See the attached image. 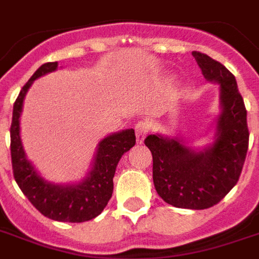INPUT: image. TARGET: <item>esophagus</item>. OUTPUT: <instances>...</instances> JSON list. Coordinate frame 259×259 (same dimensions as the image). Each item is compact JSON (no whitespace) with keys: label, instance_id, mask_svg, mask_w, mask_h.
Returning a JSON list of instances; mask_svg holds the SVG:
<instances>
[{"label":"esophagus","instance_id":"34e87169","mask_svg":"<svg viewBox=\"0 0 259 259\" xmlns=\"http://www.w3.org/2000/svg\"><path fill=\"white\" fill-rule=\"evenodd\" d=\"M148 132H149V123L145 121L138 122L137 125H136V138H137V144H142V142H144Z\"/></svg>","mask_w":259,"mask_h":259}]
</instances>
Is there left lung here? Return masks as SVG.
<instances>
[{"label":"left lung","instance_id":"left-lung-1","mask_svg":"<svg viewBox=\"0 0 259 259\" xmlns=\"http://www.w3.org/2000/svg\"><path fill=\"white\" fill-rule=\"evenodd\" d=\"M193 58L204 78L221 90V114L211 145L195 150L179 138L150 134L145 145L153 157L154 188L177 208L204 209L218 204L241 176L249 148L247 111L237 80L222 63L197 51Z\"/></svg>","mask_w":259,"mask_h":259}]
</instances>
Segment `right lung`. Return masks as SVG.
<instances>
[{"label": "right lung", "mask_w": 259, "mask_h": 259, "mask_svg": "<svg viewBox=\"0 0 259 259\" xmlns=\"http://www.w3.org/2000/svg\"><path fill=\"white\" fill-rule=\"evenodd\" d=\"M58 70V62L46 63L22 87L13 106L10 126V154L14 180L28 200L52 221L80 223L98 217L113 195V177L118 161L136 144L133 129L110 134L98 144L93 168L78 184H54L46 180L26 158L20 137V115L24 98L32 83Z\"/></svg>", "instance_id": "1"}]
</instances>
